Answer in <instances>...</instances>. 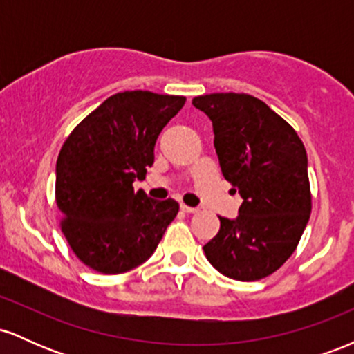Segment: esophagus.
Returning <instances> with one entry per match:
<instances>
[{
  "instance_id": "1",
  "label": "esophagus",
  "mask_w": 354,
  "mask_h": 354,
  "mask_svg": "<svg viewBox=\"0 0 354 354\" xmlns=\"http://www.w3.org/2000/svg\"><path fill=\"white\" fill-rule=\"evenodd\" d=\"M181 209L185 211V213H189V214H193V213H198V208H193V206H188V205H181Z\"/></svg>"
}]
</instances>
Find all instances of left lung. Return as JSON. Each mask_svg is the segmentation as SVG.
<instances>
[{
    "instance_id": "left-lung-1",
    "label": "left lung",
    "mask_w": 354,
    "mask_h": 354,
    "mask_svg": "<svg viewBox=\"0 0 354 354\" xmlns=\"http://www.w3.org/2000/svg\"><path fill=\"white\" fill-rule=\"evenodd\" d=\"M213 123L225 180L243 198L236 219L219 218L218 234L203 246L221 274L256 281L295 253L311 214L308 156L288 121L245 93L193 98Z\"/></svg>"
}]
</instances>
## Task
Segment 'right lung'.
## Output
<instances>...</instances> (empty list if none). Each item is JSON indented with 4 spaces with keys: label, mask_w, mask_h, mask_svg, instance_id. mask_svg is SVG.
Returning <instances> with one entry per match:
<instances>
[{
    "label": "right lung",
    "mask_w": 354,
    "mask_h": 354,
    "mask_svg": "<svg viewBox=\"0 0 354 354\" xmlns=\"http://www.w3.org/2000/svg\"><path fill=\"white\" fill-rule=\"evenodd\" d=\"M185 96L123 91L76 124L56 161L59 228L83 265L120 274L156 250L180 205L154 201L133 181L153 166L161 129L185 106Z\"/></svg>",
    "instance_id": "obj_1"
}]
</instances>
